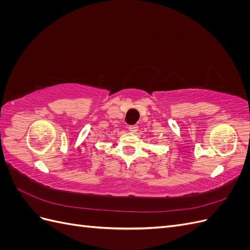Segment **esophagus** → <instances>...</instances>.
<instances>
[{"label": "esophagus", "mask_w": 250, "mask_h": 250, "mask_svg": "<svg viewBox=\"0 0 250 250\" xmlns=\"http://www.w3.org/2000/svg\"><path fill=\"white\" fill-rule=\"evenodd\" d=\"M128 129H129L130 132L135 133V132L138 131V129H139V126L138 125H130L129 127H128Z\"/></svg>", "instance_id": "obj_1"}]
</instances>
